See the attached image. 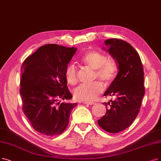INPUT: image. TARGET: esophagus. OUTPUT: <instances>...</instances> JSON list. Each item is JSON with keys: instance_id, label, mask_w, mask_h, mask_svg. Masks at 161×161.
<instances>
[{"instance_id": "1", "label": "esophagus", "mask_w": 161, "mask_h": 161, "mask_svg": "<svg viewBox=\"0 0 161 161\" xmlns=\"http://www.w3.org/2000/svg\"><path fill=\"white\" fill-rule=\"evenodd\" d=\"M84 104H87V105H90V106H91V105H93V104H94L95 103H94V102H84Z\"/></svg>"}]
</instances>
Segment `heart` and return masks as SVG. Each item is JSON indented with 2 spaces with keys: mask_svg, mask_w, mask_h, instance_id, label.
I'll return each mask as SVG.
<instances>
[{
  "mask_svg": "<svg viewBox=\"0 0 161 161\" xmlns=\"http://www.w3.org/2000/svg\"><path fill=\"white\" fill-rule=\"evenodd\" d=\"M80 62L94 70V76L106 83L111 82L117 74V65L113 60H107V57L99 51H91L83 55ZM65 77L69 85L77 82V69L73 64L69 65L65 71ZM103 85L99 81L88 85H80L73 90L74 98L79 101L91 102L102 92Z\"/></svg>",
  "mask_w": 161,
  "mask_h": 161,
  "instance_id": "obj_1",
  "label": "heart"
}]
</instances>
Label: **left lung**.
Here are the masks:
<instances>
[{
    "mask_svg": "<svg viewBox=\"0 0 161 161\" xmlns=\"http://www.w3.org/2000/svg\"><path fill=\"white\" fill-rule=\"evenodd\" d=\"M107 51L118 63V73L104 96H115L103 103L106 113L98 120L105 131L116 133L125 130L136 118L145 94L144 72L140 57L130 43L118 39L104 41Z\"/></svg>",
    "mask_w": 161,
    "mask_h": 161,
    "instance_id": "8db88e82",
    "label": "left lung"
}]
</instances>
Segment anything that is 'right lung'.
<instances>
[{
	"label": "right lung",
	"mask_w": 161,
	"mask_h": 161,
	"mask_svg": "<svg viewBox=\"0 0 161 161\" xmlns=\"http://www.w3.org/2000/svg\"><path fill=\"white\" fill-rule=\"evenodd\" d=\"M76 48L57 44L40 47L27 57L21 68L20 90L23 111L31 125L47 136L62 133L76 103L67 88L65 71ZM60 99L64 102L60 103Z\"/></svg>",
	"instance_id": "right-lung-1"
}]
</instances>
